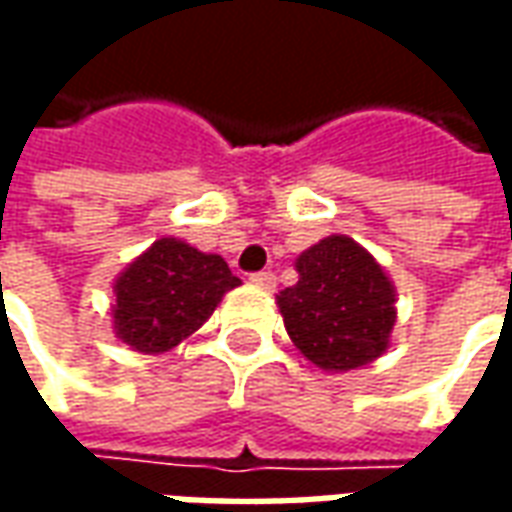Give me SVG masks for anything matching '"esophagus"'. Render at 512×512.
Wrapping results in <instances>:
<instances>
[{
  "label": "esophagus",
  "mask_w": 512,
  "mask_h": 512,
  "mask_svg": "<svg viewBox=\"0 0 512 512\" xmlns=\"http://www.w3.org/2000/svg\"><path fill=\"white\" fill-rule=\"evenodd\" d=\"M249 282L255 285V288H263V290H274L277 288V277L271 274V271H257L249 277Z\"/></svg>",
  "instance_id": "34e87169"
}]
</instances>
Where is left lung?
Here are the masks:
<instances>
[{
  "label": "left lung",
  "instance_id": "1",
  "mask_svg": "<svg viewBox=\"0 0 512 512\" xmlns=\"http://www.w3.org/2000/svg\"><path fill=\"white\" fill-rule=\"evenodd\" d=\"M299 282L279 290L290 340L326 373L376 362L392 343L395 285L384 266L348 235H329L296 257Z\"/></svg>",
  "mask_w": 512,
  "mask_h": 512
}]
</instances>
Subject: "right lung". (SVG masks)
Returning <instances> with one entry per match:
<instances>
[{"instance_id": "add662e5", "label": "right lung", "mask_w": 512, "mask_h": 512, "mask_svg": "<svg viewBox=\"0 0 512 512\" xmlns=\"http://www.w3.org/2000/svg\"><path fill=\"white\" fill-rule=\"evenodd\" d=\"M238 285L222 255H205L172 235L158 238L115 279V334L131 351L164 354L197 332Z\"/></svg>"}]
</instances>
